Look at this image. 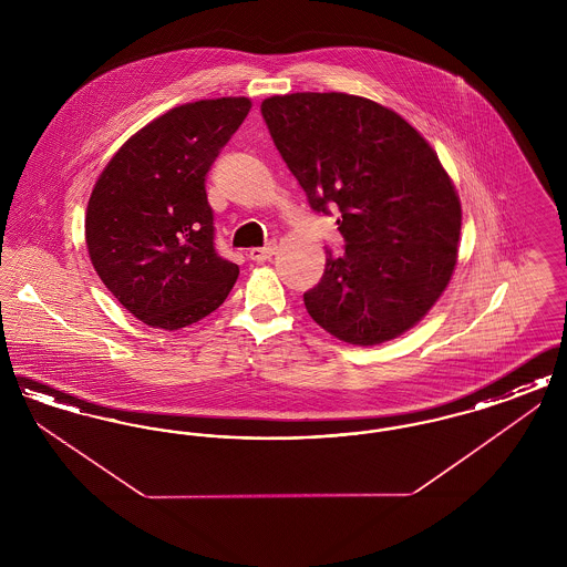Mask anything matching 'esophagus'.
Masks as SVG:
<instances>
[{"instance_id":"esophagus-1","label":"esophagus","mask_w":567,"mask_h":567,"mask_svg":"<svg viewBox=\"0 0 567 567\" xmlns=\"http://www.w3.org/2000/svg\"><path fill=\"white\" fill-rule=\"evenodd\" d=\"M276 252V246L271 244V246H264V248H250L248 250V259L250 261H268L271 259V255Z\"/></svg>"}]
</instances>
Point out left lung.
Returning a JSON list of instances; mask_svg holds the SVG:
<instances>
[{
	"label": "left lung",
	"mask_w": 567,
	"mask_h": 567,
	"mask_svg": "<svg viewBox=\"0 0 567 567\" xmlns=\"http://www.w3.org/2000/svg\"><path fill=\"white\" fill-rule=\"evenodd\" d=\"M261 114L310 208L340 213L344 250H327L308 315L357 347L402 336L457 264L461 204L435 151L398 112L347 93L274 95Z\"/></svg>",
	"instance_id": "obj_1"
}]
</instances>
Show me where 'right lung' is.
<instances>
[{
    "label": "right lung",
    "instance_id": "obj_1",
    "mask_svg": "<svg viewBox=\"0 0 567 567\" xmlns=\"http://www.w3.org/2000/svg\"><path fill=\"white\" fill-rule=\"evenodd\" d=\"M248 110V97L169 110L118 148L93 187L84 218L91 264L142 323H197L240 274L216 252L206 174Z\"/></svg>",
    "mask_w": 567,
    "mask_h": 567
}]
</instances>
